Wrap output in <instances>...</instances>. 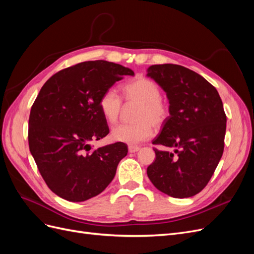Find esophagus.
I'll return each mask as SVG.
<instances>
[{
  "label": "esophagus",
  "instance_id": "obj_1",
  "mask_svg": "<svg viewBox=\"0 0 254 254\" xmlns=\"http://www.w3.org/2000/svg\"><path fill=\"white\" fill-rule=\"evenodd\" d=\"M139 149H140L139 146H133V145H129V146H128L129 152H136Z\"/></svg>",
  "mask_w": 254,
  "mask_h": 254
}]
</instances>
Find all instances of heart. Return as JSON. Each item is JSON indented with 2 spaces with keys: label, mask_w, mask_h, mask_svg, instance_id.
I'll return each mask as SVG.
<instances>
[{
  "label": "heart",
  "mask_w": 254,
  "mask_h": 254,
  "mask_svg": "<svg viewBox=\"0 0 254 254\" xmlns=\"http://www.w3.org/2000/svg\"><path fill=\"white\" fill-rule=\"evenodd\" d=\"M123 98L126 105H137L132 115L133 124H123L113 128L111 137L117 142L129 145L140 144L152 134V127L160 129L170 119L171 109L167 102L161 97L158 84L139 76L123 87ZM99 109L105 120L113 125L123 110L122 97L114 89H107L99 97Z\"/></svg>",
  "instance_id": "obj_1"
}]
</instances>
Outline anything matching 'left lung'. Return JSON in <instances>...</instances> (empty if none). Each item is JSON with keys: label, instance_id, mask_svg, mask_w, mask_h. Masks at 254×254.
Wrapping results in <instances>:
<instances>
[{"label": "left lung", "instance_id": "obj_1", "mask_svg": "<svg viewBox=\"0 0 254 254\" xmlns=\"http://www.w3.org/2000/svg\"><path fill=\"white\" fill-rule=\"evenodd\" d=\"M147 76L165 92L171 115L152 141L171 150H159L147 176L159 190L188 198L209 183L225 147L227 117L214 86L201 75L178 64H155Z\"/></svg>", "mask_w": 254, "mask_h": 254}]
</instances>
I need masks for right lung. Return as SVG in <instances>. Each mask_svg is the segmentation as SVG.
Listing matches in <instances>:
<instances>
[{
	"instance_id": "add662e5",
	"label": "right lung",
	"mask_w": 254,
	"mask_h": 254,
	"mask_svg": "<svg viewBox=\"0 0 254 254\" xmlns=\"http://www.w3.org/2000/svg\"><path fill=\"white\" fill-rule=\"evenodd\" d=\"M125 75L134 73L105 60L84 61L54 74L32 106L30 153L49 189L65 200L84 201L101 194L127 156L122 142L91 146L109 133L99 97Z\"/></svg>"
}]
</instances>
